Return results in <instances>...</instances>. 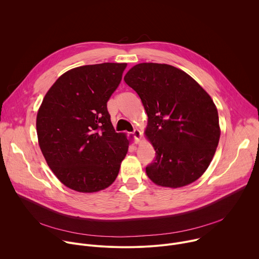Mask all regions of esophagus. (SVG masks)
Here are the masks:
<instances>
[{
  "label": "esophagus",
  "instance_id": "obj_1",
  "mask_svg": "<svg viewBox=\"0 0 259 259\" xmlns=\"http://www.w3.org/2000/svg\"><path fill=\"white\" fill-rule=\"evenodd\" d=\"M132 135H133V137H134L135 143H139V142H140V139H141V132H140L138 129H135V130L132 132Z\"/></svg>",
  "mask_w": 259,
  "mask_h": 259
}]
</instances>
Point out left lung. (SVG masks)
Returning a JSON list of instances; mask_svg holds the SVG:
<instances>
[{
	"instance_id": "obj_1",
	"label": "left lung",
	"mask_w": 259,
	"mask_h": 259,
	"mask_svg": "<svg viewBox=\"0 0 259 259\" xmlns=\"http://www.w3.org/2000/svg\"><path fill=\"white\" fill-rule=\"evenodd\" d=\"M124 81L136 91L149 118L144 134L156 152L145 168L149 178L172 189L199 179L220 137L217 108L210 95L187 72L165 63H138Z\"/></svg>"
}]
</instances>
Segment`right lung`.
I'll return each mask as SVG.
<instances>
[{"mask_svg": "<svg viewBox=\"0 0 259 259\" xmlns=\"http://www.w3.org/2000/svg\"><path fill=\"white\" fill-rule=\"evenodd\" d=\"M127 63L71 68L46 93L36 114L42 154L55 176L79 193L108 188L120 171L129 139L117 133L106 103Z\"/></svg>", "mask_w": 259, "mask_h": 259, "instance_id": "obj_1", "label": "right lung"}]
</instances>
